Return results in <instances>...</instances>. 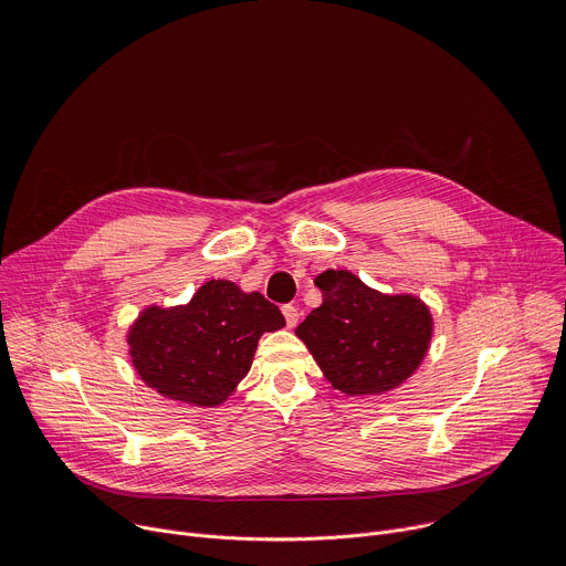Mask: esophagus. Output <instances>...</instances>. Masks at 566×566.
<instances>
[{
    "instance_id": "34e87169",
    "label": "esophagus",
    "mask_w": 566,
    "mask_h": 566,
    "mask_svg": "<svg viewBox=\"0 0 566 566\" xmlns=\"http://www.w3.org/2000/svg\"><path fill=\"white\" fill-rule=\"evenodd\" d=\"M282 312H284L286 325H289V327H295V325H297V318H300V314H297L295 306H293V304H284V306H282Z\"/></svg>"
}]
</instances>
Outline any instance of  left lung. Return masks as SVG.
I'll return each instance as SVG.
<instances>
[{
    "label": "left lung",
    "mask_w": 566,
    "mask_h": 566,
    "mask_svg": "<svg viewBox=\"0 0 566 566\" xmlns=\"http://www.w3.org/2000/svg\"><path fill=\"white\" fill-rule=\"evenodd\" d=\"M323 304L295 336L327 381L345 395H381L401 386L427 356L433 318L416 295H386L349 271L316 277Z\"/></svg>",
    "instance_id": "left-lung-1"
}]
</instances>
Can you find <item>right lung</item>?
Masks as SVG:
<instances>
[{
	"label": "right lung",
	"mask_w": 566,
	"mask_h": 566,
	"mask_svg": "<svg viewBox=\"0 0 566 566\" xmlns=\"http://www.w3.org/2000/svg\"><path fill=\"white\" fill-rule=\"evenodd\" d=\"M284 325L282 312L262 293L210 280L187 304L146 306L128 329V352L148 388L212 408L248 375L260 336Z\"/></svg>",
	"instance_id": "add662e5"
}]
</instances>
